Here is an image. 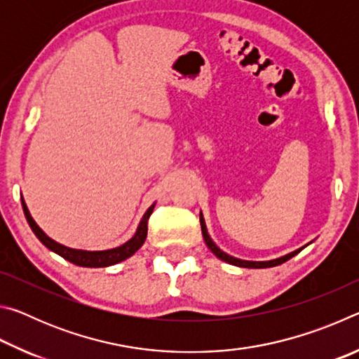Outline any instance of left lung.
Segmentation results:
<instances>
[{
    "label": "left lung",
    "mask_w": 359,
    "mask_h": 359,
    "mask_svg": "<svg viewBox=\"0 0 359 359\" xmlns=\"http://www.w3.org/2000/svg\"><path fill=\"white\" fill-rule=\"evenodd\" d=\"M199 222H201V231H203V238H204V242L205 245H208L210 248V252L215 255L217 258H220L222 261H224V263L228 264H233V266H239V267H248V269H263V267H274V266H278L285 263V261H288L290 258H293L294 255L299 253L304 247L297 248V250L291 252L288 255H283V257L280 258H276V259H269V261H247V259H241V258H236V257H231V255L224 253L220 247H217V244L214 241H212V238L208 233V226H205V222H204V215L199 214Z\"/></svg>",
    "instance_id": "left-lung-1"
}]
</instances>
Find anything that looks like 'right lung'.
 Segmentation results:
<instances>
[{"instance_id": "1", "label": "right lung", "mask_w": 359, "mask_h": 359, "mask_svg": "<svg viewBox=\"0 0 359 359\" xmlns=\"http://www.w3.org/2000/svg\"><path fill=\"white\" fill-rule=\"evenodd\" d=\"M22 208H23V212H25V217H27L29 228L33 229L36 238H38L42 244L48 248V250H52L53 253L60 255V257L76 266L107 267V266L121 263V261H125L126 258L133 257V255H135L139 248L142 247V244L145 242V238H147V223H149L151 212H154V209H155V203L151 204L147 209V212L142 215L141 222H139V224H137L135 236H133L130 241H126L125 244L114 247V248H107V250H82V248H71V247L60 244V242L53 241L52 238H48L44 231L38 226V223L33 220L32 214H29V210L27 208L25 201H23V198H22Z\"/></svg>"}]
</instances>
